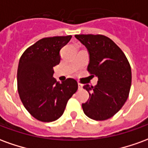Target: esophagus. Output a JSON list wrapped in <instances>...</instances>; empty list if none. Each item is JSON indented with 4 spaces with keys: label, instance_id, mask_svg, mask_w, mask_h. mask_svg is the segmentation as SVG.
<instances>
[{
    "label": "esophagus",
    "instance_id": "34e87169",
    "mask_svg": "<svg viewBox=\"0 0 148 148\" xmlns=\"http://www.w3.org/2000/svg\"><path fill=\"white\" fill-rule=\"evenodd\" d=\"M82 84H81V83H78V90H82Z\"/></svg>",
    "mask_w": 148,
    "mask_h": 148
}]
</instances>
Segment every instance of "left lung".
Instances as JSON below:
<instances>
[{"label":"left lung","instance_id":"left-lung-1","mask_svg":"<svg viewBox=\"0 0 148 148\" xmlns=\"http://www.w3.org/2000/svg\"><path fill=\"white\" fill-rule=\"evenodd\" d=\"M90 54L87 71L92 77H98L95 86L85 85L90 93L82 109L88 117L105 121L113 116L127 101L132 71L127 58L119 47L103 35H75Z\"/></svg>","mask_w":148,"mask_h":148}]
</instances>
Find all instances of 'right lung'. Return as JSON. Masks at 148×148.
Masks as SVG:
<instances>
[{
    "mask_svg": "<svg viewBox=\"0 0 148 148\" xmlns=\"http://www.w3.org/2000/svg\"><path fill=\"white\" fill-rule=\"evenodd\" d=\"M71 36L47 37L30 46L21 55L17 70V90L23 105L34 118L42 122L58 120L68 100L76 93L77 81L62 83L53 77V67L60 62L59 52Z\"/></svg>",
    "mask_w": 148,
    "mask_h": 148,
    "instance_id": "right-lung-1",
    "label": "right lung"
}]
</instances>
